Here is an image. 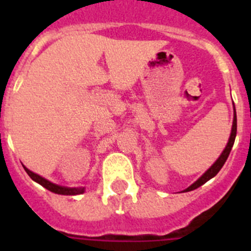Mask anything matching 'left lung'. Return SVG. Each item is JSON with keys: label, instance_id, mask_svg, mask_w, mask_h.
<instances>
[{"label": "left lung", "instance_id": "obj_1", "mask_svg": "<svg viewBox=\"0 0 251 251\" xmlns=\"http://www.w3.org/2000/svg\"><path fill=\"white\" fill-rule=\"evenodd\" d=\"M234 110H235V106H234ZM235 137H236V112H234V122H232V129H231V134H230L229 142H227V146H226V147H225L224 152L221 153V156L219 157V158H217V161L215 162L214 165H212L211 167L208 168L207 171H206L205 174H203L202 176L200 177V178L197 179L196 182L192 183V185L190 186V187L186 188L185 192L192 191V190H195V188L200 187V186H202L203 183L207 182L208 179L216 176L217 172H219V171L221 170V167H223L224 163H225L226 159H227V157H229L230 151H231L232 146H234Z\"/></svg>", "mask_w": 251, "mask_h": 251}]
</instances>
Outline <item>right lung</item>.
Returning a JSON list of instances; mask_svg holds the SVG:
<instances>
[{
	"label": "right lung",
	"mask_w": 251,
	"mask_h": 251,
	"mask_svg": "<svg viewBox=\"0 0 251 251\" xmlns=\"http://www.w3.org/2000/svg\"><path fill=\"white\" fill-rule=\"evenodd\" d=\"M24 168H25V171L27 172L28 176L34 179L35 182L40 183V185L44 186L45 188H48L49 191H51V192H55V194H59V195H79V194H83L84 192V187L69 188V187H63V186L55 185V183L50 182V181L45 179L44 177L39 176V175L34 174V172H31V171L27 170L26 167H24Z\"/></svg>",
	"instance_id": "1"
}]
</instances>
